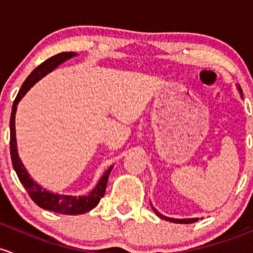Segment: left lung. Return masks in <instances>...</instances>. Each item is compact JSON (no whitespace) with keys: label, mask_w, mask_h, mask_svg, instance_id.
<instances>
[{"label":"left lung","mask_w":253,"mask_h":253,"mask_svg":"<svg viewBox=\"0 0 253 253\" xmlns=\"http://www.w3.org/2000/svg\"><path fill=\"white\" fill-rule=\"evenodd\" d=\"M238 90H239V92H240V95H241V98H243V90H241V87L239 86V85H238ZM151 206H152V205H151ZM152 210L155 211V213H156V214L158 215V217H160V218H162V219H165V220H168V222H171V223L190 224V223H195V222H197V220H199V218H185V219H178V218H169V217H166V215L161 214V213L158 212V211L156 210V208L153 207V206H152Z\"/></svg>","instance_id":"obj_1"}]
</instances>
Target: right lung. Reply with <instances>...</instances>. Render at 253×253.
<instances>
[{
	"instance_id": "add662e5",
	"label": "right lung",
	"mask_w": 253,
	"mask_h": 253,
	"mask_svg": "<svg viewBox=\"0 0 253 253\" xmlns=\"http://www.w3.org/2000/svg\"><path fill=\"white\" fill-rule=\"evenodd\" d=\"M78 56L75 52H62V53L56 54V56L51 57L47 61L41 63L38 68L33 70V73L27 78L24 84L20 87L19 92H18L17 97H15L14 102H13L12 114H10V122H9V129H10V158H12V165L14 168L15 173H17L18 178H19L20 183L25 187V190L29 194L30 199L35 202L39 207L43 208V210L52 211V212L61 213V214H83L95 208L100 202L101 197H103L106 191V186H107L108 176L111 173L113 166H111L107 170L103 173L98 183L96 186L88 192V195H83V196H73V195H61L51 192L49 190L45 189L41 185H39L30 176L28 170L25 169L23 165L22 160L18 155V147H17V137H15V113H17L18 103L20 102L25 93L30 90L36 83L43 77L54 70L62 63H64L68 59L73 57Z\"/></svg>"
}]
</instances>
